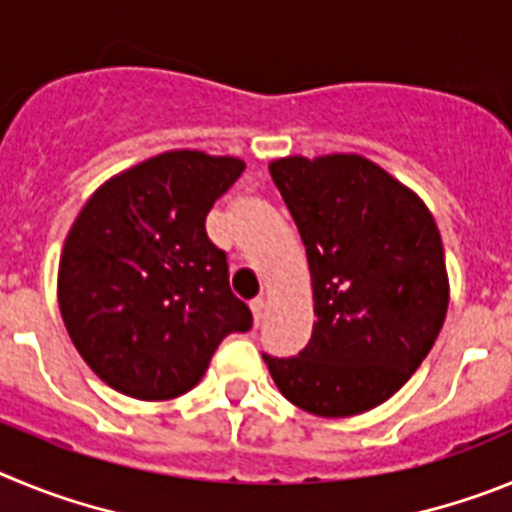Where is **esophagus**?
Listing matches in <instances>:
<instances>
[{
    "mask_svg": "<svg viewBox=\"0 0 512 512\" xmlns=\"http://www.w3.org/2000/svg\"><path fill=\"white\" fill-rule=\"evenodd\" d=\"M264 310H266V302H264V297H256V300H251L253 323H256V325L261 323V318H264Z\"/></svg>",
    "mask_w": 512,
    "mask_h": 512,
    "instance_id": "obj_1",
    "label": "esophagus"
}]
</instances>
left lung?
Here are the masks:
<instances>
[{
  "mask_svg": "<svg viewBox=\"0 0 512 512\" xmlns=\"http://www.w3.org/2000/svg\"><path fill=\"white\" fill-rule=\"evenodd\" d=\"M269 174L305 243L318 318L300 354H264L271 379L320 418L366 413L413 377L446 320L436 220L356 153L277 158Z\"/></svg>",
  "mask_w": 512,
  "mask_h": 512,
  "instance_id": "1",
  "label": "left lung"
}]
</instances>
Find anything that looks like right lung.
Wrapping results in <instances>:
<instances>
[{"mask_svg": "<svg viewBox=\"0 0 512 512\" xmlns=\"http://www.w3.org/2000/svg\"><path fill=\"white\" fill-rule=\"evenodd\" d=\"M246 164L166 151L112 176L81 207L58 264V307L81 359L112 390L171 400L205 377L215 348L253 315L207 238L215 200Z\"/></svg>", "mask_w": 512, "mask_h": 512, "instance_id": "right-lung-1", "label": "right lung"}]
</instances>
